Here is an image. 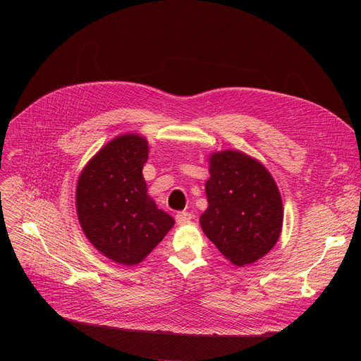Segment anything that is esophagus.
Listing matches in <instances>:
<instances>
[{
    "mask_svg": "<svg viewBox=\"0 0 361 361\" xmlns=\"http://www.w3.org/2000/svg\"><path fill=\"white\" fill-rule=\"evenodd\" d=\"M192 218H193V215H192L190 212H178V214L176 215V221H177V224H180V225L188 224V222H190Z\"/></svg>",
    "mask_w": 361,
    "mask_h": 361,
    "instance_id": "1",
    "label": "esophagus"
}]
</instances>
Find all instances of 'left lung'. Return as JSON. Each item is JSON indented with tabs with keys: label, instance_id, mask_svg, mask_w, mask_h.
<instances>
[{
	"label": "left lung",
	"instance_id": "1",
	"mask_svg": "<svg viewBox=\"0 0 361 361\" xmlns=\"http://www.w3.org/2000/svg\"><path fill=\"white\" fill-rule=\"evenodd\" d=\"M211 177L200 226L218 250L241 268L267 256L279 240L283 207L279 188L262 162L240 150L209 157Z\"/></svg>",
	"mask_w": 361,
	"mask_h": 361
}]
</instances>
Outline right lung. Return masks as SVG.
Returning a JSON list of instances; mask_svg holds the SVG:
<instances>
[{
    "label": "right lung",
    "instance_id": "1",
    "mask_svg": "<svg viewBox=\"0 0 361 361\" xmlns=\"http://www.w3.org/2000/svg\"><path fill=\"white\" fill-rule=\"evenodd\" d=\"M147 154L149 143L137 133L114 137L89 159L75 185L86 238L124 267L145 260L176 224L147 195L142 173Z\"/></svg>",
    "mask_w": 361,
    "mask_h": 361
}]
</instances>
